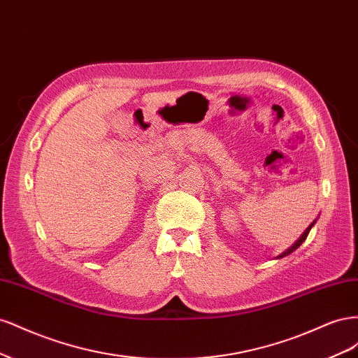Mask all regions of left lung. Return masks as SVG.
I'll list each match as a JSON object with an SVG mask.
<instances>
[{
  "mask_svg": "<svg viewBox=\"0 0 358 358\" xmlns=\"http://www.w3.org/2000/svg\"><path fill=\"white\" fill-rule=\"evenodd\" d=\"M313 224H315V221H313V222H312V224H310V225L308 227V229L305 230V233H303V234L300 236V239H299V241H297V242H296L294 245H292L291 248H288V249H287V251H285L284 254H280V255H279L278 258H282V257H285V255H289V254H291L292 251H296V249H297V248H299V246H300V245H301L303 242H305V241H306V237H308V234H309V231H310V229H312V225H313Z\"/></svg>",
  "mask_w": 358,
  "mask_h": 358,
  "instance_id": "8db88e82",
  "label": "left lung"
}]
</instances>
